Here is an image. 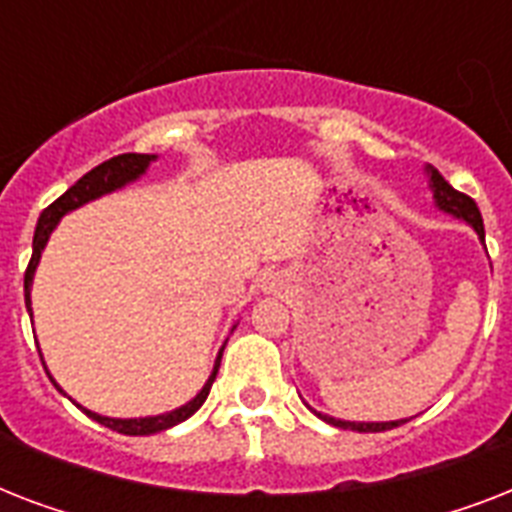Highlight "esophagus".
Listing matches in <instances>:
<instances>
[{"instance_id":"34e87169","label":"esophagus","mask_w":512,"mask_h":512,"mask_svg":"<svg viewBox=\"0 0 512 512\" xmlns=\"http://www.w3.org/2000/svg\"><path fill=\"white\" fill-rule=\"evenodd\" d=\"M263 284H260V287H263V292H279L281 289V284H284V281L279 279V273H263Z\"/></svg>"}]
</instances>
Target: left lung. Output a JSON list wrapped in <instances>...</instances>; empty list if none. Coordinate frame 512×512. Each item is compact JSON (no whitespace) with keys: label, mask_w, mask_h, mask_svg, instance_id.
<instances>
[{"label":"left lung","mask_w":512,"mask_h":512,"mask_svg":"<svg viewBox=\"0 0 512 512\" xmlns=\"http://www.w3.org/2000/svg\"><path fill=\"white\" fill-rule=\"evenodd\" d=\"M430 188H433V196H436V204L444 212L454 217H462L465 223H470L476 228V233L484 239V220H481V212H478V204L470 199L468 193H460L457 188L446 183L444 175L438 170L430 167ZM321 420H327L329 425H335V428H345V430H358V433H382V430L398 428L401 422L406 420H396V422H345V420H335V417H327V414H319Z\"/></svg>","instance_id":"left-lung-1"}]
</instances>
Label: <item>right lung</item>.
<instances>
[{
  "label": "right lung",
  "instance_id": "right-lung-1",
  "mask_svg": "<svg viewBox=\"0 0 512 512\" xmlns=\"http://www.w3.org/2000/svg\"><path fill=\"white\" fill-rule=\"evenodd\" d=\"M156 156L151 154H119L114 159H108V162L98 164L95 170H90L84 177H79L71 188H68L63 196L52 201L50 207L44 209L42 215H39V223H36V231H34V252H31V260H28V268H26V276H23V289H26V308L31 311V279H34V271H36V263H39V257H42V249L50 239L52 228L58 225V220L66 212L71 209L82 207L87 201L98 199L103 193L108 191H116V188H122L124 183H130L135 177H140L146 172V167L154 162ZM225 348V345H223ZM223 348L217 353V361H215V369L209 374L207 385L201 388V393L193 401H188L185 406L175 409V412H167V414H159V417H143V420H114V417H100V414L90 412V409H84L79 406L87 417H92L95 422L100 425H106V428L116 430V433H124V436H151V433H159V430H167L177 422L188 420L196 409H199L209 396V388H212V382L217 377V369H220V358H223ZM60 390V388H58Z\"/></svg>",
  "mask_w": 512,
  "mask_h": 512
}]
</instances>
